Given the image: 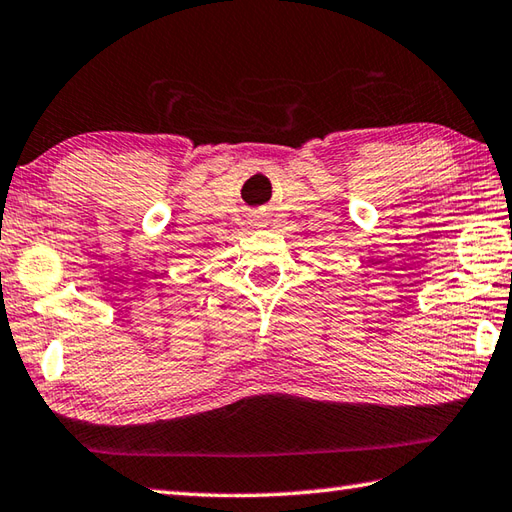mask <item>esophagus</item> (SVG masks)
<instances>
[{
	"instance_id": "34e87169",
	"label": "esophagus",
	"mask_w": 512,
	"mask_h": 512,
	"mask_svg": "<svg viewBox=\"0 0 512 512\" xmlns=\"http://www.w3.org/2000/svg\"><path fill=\"white\" fill-rule=\"evenodd\" d=\"M253 226H262V222H259V219H253Z\"/></svg>"
}]
</instances>
